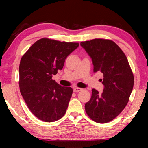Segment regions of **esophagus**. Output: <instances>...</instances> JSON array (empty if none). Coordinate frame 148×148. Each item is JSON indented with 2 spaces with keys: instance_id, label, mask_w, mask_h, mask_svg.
I'll return each mask as SVG.
<instances>
[{
  "instance_id": "obj_1",
  "label": "esophagus",
  "mask_w": 148,
  "mask_h": 148,
  "mask_svg": "<svg viewBox=\"0 0 148 148\" xmlns=\"http://www.w3.org/2000/svg\"><path fill=\"white\" fill-rule=\"evenodd\" d=\"M82 88H79V87H74V92H79L80 91H82Z\"/></svg>"
}]
</instances>
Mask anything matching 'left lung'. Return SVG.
<instances>
[{
  "label": "left lung",
  "instance_id": "left-lung-1",
  "mask_svg": "<svg viewBox=\"0 0 148 148\" xmlns=\"http://www.w3.org/2000/svg\"><path fill=\"white\" fill-rule=\"evenodd\" d=\"M80 44L91 57L93 72L103 74L104 86L102 94L92 89L85 109L94 121L106 123L116 118L128 103L134 86L133 73L125 54L111 40L95 38Z\"/></svg>",
  "mask_w": 148,
  "mask_h": 148
}]
</instances>
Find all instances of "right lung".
I'll list each match as a JSON object with an SVG mask.
<instances>
[{
	"mask_svg": "<svg viewBox=\"0 0 148 148\" xmlns=\"http://www.w3.org/2000/svg\"><path fill=\"white\" fill-rule=\"evenodd\" d=\"M78 46L77 42L43 38L21 57L20 92L30 111L42 121H56L66 113L73 90L57 84L52 76L62 70L65 59Z\"/></svg>",
	"mask_w": 148,
	"mask_h": 148,
	"instance_id": "add662e5",
	"label": "right lung"
}]
</instances>
